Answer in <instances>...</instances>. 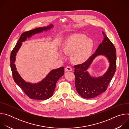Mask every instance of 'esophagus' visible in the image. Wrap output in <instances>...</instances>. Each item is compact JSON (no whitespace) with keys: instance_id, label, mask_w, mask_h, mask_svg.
I'll list each match as a JSON object with an SVG mask.
<instances>
[{"instance_id":"obj_1","label":"esophagus","mask_w":129,"mask_h":129,"mask_svg":"<svg viewBox=\"0 0 129 129\" xmlns=\"http://www.w3.org/2000/svg\"><path fill=\"white\" fill-rule=\"evenodd\" d=\"M72 68L70 67V66H67L66 68H65V70L66 71H72Z\"/></svg>"}]
</instances>
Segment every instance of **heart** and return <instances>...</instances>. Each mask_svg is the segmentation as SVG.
I'll list each match as a JSON object with an SVG mask.
<instances>
[{
    "mask_svg": "<svg viewBox=\"0 0 129 129\" xmlns=\"http://www.w3.org/2000/svg\"><path fill=\"white\" fill-rule=\"evenodd\" d=\"M93 47V42L86 36L77 35L71 37L64 44L63 51L71 54L72 61L77 63L85 62L89 56Z\"/></svg>",
    "mask_w": 129,
    "mask_h": 129,
    "instance_id": "1",
    "label": "heart"
}]
</instances>
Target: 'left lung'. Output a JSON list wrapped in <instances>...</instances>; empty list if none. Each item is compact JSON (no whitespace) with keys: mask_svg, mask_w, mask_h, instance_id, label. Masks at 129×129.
<instances>
[{"mask_svg":"<svg viewBox=\"0 0 129 129\" xmlns=\"http://www.w3.org/2000/svg\"><path fill=\"white\" fill-rule=\"evenodd\" d=\"M104 38L95 52L85 62L74 66L75 86L79 94L84 99L95 98L105 92L116 71V49L107 36L102 31ZM99 55H104L109 60V67L102 77L94 78L87 71L94 58Z\"/></svg>","mask_w":129,"mask_h":129,"instance_id":"left-lung-1","label":"left lung"}]
</instances>
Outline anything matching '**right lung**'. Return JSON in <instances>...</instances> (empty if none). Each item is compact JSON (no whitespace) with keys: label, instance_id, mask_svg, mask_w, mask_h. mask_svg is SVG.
<instances>
[{"label":"right lung","instance_id":"right-lung-1","mask_svg":"<svg viewBox=\"0 0 129 129\" xmlns=\"http://www.w3.org/2000/svg\"><path fill=\"white\" fill-rule=\"evenodd\" d=\"M52 26V25H50L47 27H38L22 33L11 53L10 66L14 80L18 86L22 89L24 93L31 99L45 100L50 98L53 94L58 80L64 75V67H61L51 70L41 82L32 84L24 81L16 71L14 64L16 52L20 47L22 42L25 41L27 38L30 37L35 34L47 30Z\"/></svg>","mask_w":129,"mask_h":129}]
</instances>
